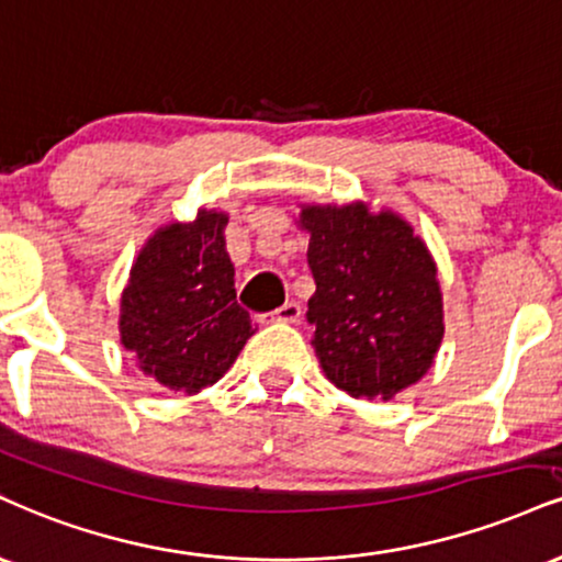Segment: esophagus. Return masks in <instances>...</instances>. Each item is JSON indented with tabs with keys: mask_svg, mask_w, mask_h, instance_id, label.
<instances>
[{
	"mask_svg": "<svg viewBox=\"0 0 562 562\" xmlns=\"http://www.w3.org/2000/svg\"><path fill=\"white\" fill-rule=\"evenodd\" d=\"M269 319L272 322H285V324H295V322H301V306L295 301H288V303H282L280 308H274V311H269Z\"/></svg>",
	"mask_w": 562,
	"mask_h": 562,
	"instance_id": "esophagus-1",
	"label": "esophagus"
}]
</instances>
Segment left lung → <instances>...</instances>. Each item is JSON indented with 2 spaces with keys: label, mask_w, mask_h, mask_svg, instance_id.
I'll list each match as a JSON object with an SVG mask.
<instances>
[{
  "label": "left lung",
  "mask_w": 562,
  "mask_h": 562,
  "mask_svg": "<svg viewBox=\"0 0 562 562\" xmlns=\"http://www.w3.org/2000/svg\"><path fill=\"white\" fill-rule=\"evenodd\" d=\"M316 293L306 319L327 380L353 397L390 401L427 374L442 342L437 267L401 216L363 204L306 206Z\"/></svg>",
  "instance_id": "8db88e82"
}]
</instances>
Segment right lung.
Instances as JSON below:
<instances>
[{
  "mask_svg": "<svg viewBox=\"0 0 562 562\" xmlns=\"http://www.w3.org/2000/svg\"><path fill=\"white\" fill-rule=\"evenodd\" d=\"M225 225V214L199 212L188 225L159 229L131 269L120 303L123 346L170 390L214 384L254 335L235 301Z\"/></svg>",
  "mask_w": 562,
  "mask_h": 562,
  "instance_id": "1",
  "label": "right lung"
}]
</instances>
